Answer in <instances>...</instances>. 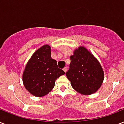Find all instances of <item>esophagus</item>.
<instances>
[{
	"instance_id": "34e87169",
	"label": "esophagus",
	"mask_w": 124,
	"mask_h": 124,
	"mask_svg": "<svg viewBox=\"0 0 124 124\" xmlns=\"http://www.w3.org/2000/svg\"><path fill=\"white\" fill-rule=\"evenodd\" d=\"M63 70H64V72H67V67H65V68L63 69Z\"/></svg>"
}]
</instances>
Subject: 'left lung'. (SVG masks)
I'll use <instances>...</instances> for the list:
<instances>
[{
    "label": "left lung",
    "instance_id": "obj_1",
    "mask_svg": "<svg viewBox=\"0 0 124 124\" xmlns=\"http://www.w3.org/2000/svg\"><path fill=\"white\" fill-rule=\"evenodd\" d=\"M66 76L72 87L81 94H92L101 87L103 71L98 61L84 47H79L70 56Z\"/></svg>",
    "mask_w": 124,
    "mask_h": 124
}]
</instances>
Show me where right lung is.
Segmentation results:
<instances>
[{
  "instance_id": "right-lung-1",
  "label": "right lung",
  "mask_w": 124,
  "mask_h": 124,
  "mask_svg": "<svg viewBox=\"0 0 124 124\" xmlns=\"http://www.w3.org/2000/svg\"><path fill=\"white\" fill-rule=\"evenodd\" d=\"M65 72L51 58L50 46L44 45L33 54L23 72L24 85L31 94L43 96L52 90L55 80Z\"/></svg>"
}]
</instances>
